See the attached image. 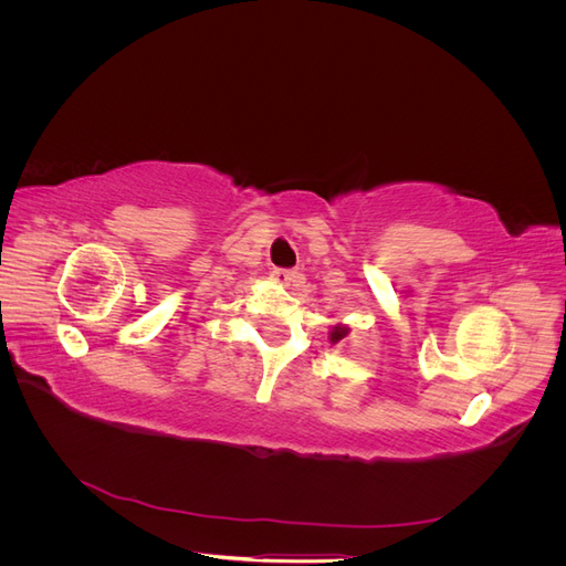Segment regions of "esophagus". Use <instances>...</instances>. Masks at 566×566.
<instances>
[{"instance_id": "1", "label": "esophagus", "mask_w": 566, "mask_h": 566, "mask_svg": "<svg viewBox=\"0 0 566 566\" xmlns=\"http://www.w3.org/2000/svg\"><path fill=\"white\" fill-rule=\"evenodd\" d=\"M271 279H273V283H279V285H290V283L300 281V273L287 271V269H273Z\"/></svg>"}]
</instances>
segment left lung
<instances>
[{
    "mask_svg": "<svg viewBox=\"0 0 566 566\" xmlns=\"http://www.w3.org/2000/svg\"><path fill=\"white\" fill-rule=\"evenodd\" d=\"M347 335H349V325H345V323H337V325H333L331 333H328L331 345H339L342 339H347Z\"/></svg>",
    "mask_w": 566,
    "mask_h": 566,
    "instance_id": "8db88e82",
    "label": "left lung"
}]
</instances>
